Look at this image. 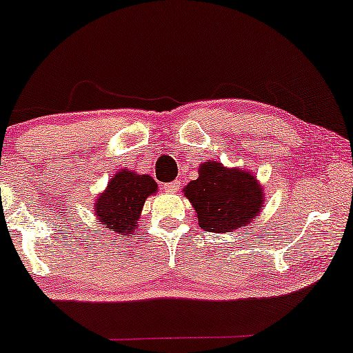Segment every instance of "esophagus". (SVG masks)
I'll return each mask as SVG.
<instances>
[{
  "instance_id": "34e87169",
  "label": "esophagus",
  "mask_w": 353,
  "mask_h": 353,
  "mask_svg": "<svg viewBox=\"0 0 353 353\" xmlns=\"http://www.w3.org/2000/svg\"><path fill=\"white\" fill-rule=\"evenodd\" d=\"M177 189H179V182L177 181H172V182H169V184H164L165 192H176Z\"/></svg>"
}]
</instances>
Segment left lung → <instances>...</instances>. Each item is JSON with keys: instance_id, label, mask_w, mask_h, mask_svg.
Masks as SVG:
<instances>
[{"instance_id": "8db88e82", "label": "left lung", "mask_w": 353, "mask_h": 353, "mask_svg": "<svg viewBox=\"0 0 353 353\" xmlns=\"http://www.w3.org/2000/svg\"><path fill=\"white\" fill-rule=\"evenodd\" d=\"M184 195L194 205L199 227L205 232L228 233L252 223L263 203V190L253 174L205 163L190 181Z\"/></svg>"}]
</instances>
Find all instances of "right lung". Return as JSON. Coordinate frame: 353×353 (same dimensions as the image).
<instances>
[{"label": "right lung", "mask_w": 353, "mask_h": 353, "mask_svg": "<svg viewBox=\"0 0 353 353\" xmlns=\"http://www.w3.org/2000/svg\"><path fill=\"white\" fill-rule=\"evenodd\" d=\"M158 189L151 176L123 169L110 181L107 190L97 199L95 212L105 230L131 235L138 223L144 201Z\"/></svg>", "instance_id": "right-lung-1"}]
</instances>
